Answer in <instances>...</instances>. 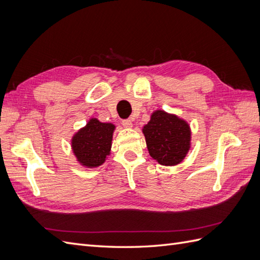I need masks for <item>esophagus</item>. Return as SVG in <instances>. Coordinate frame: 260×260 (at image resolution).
<instances>
[{
    "instance_id": "1",
    "label": "esophagus",
    "mask_w": 260,
    "mask_h": 260,
    "mask_svg": "<svg viewBox=\"0 0 260 260\" xmlns=\"http://www.w3.org/2000/svg\"><path fill=\"white\" fill-rule=\"evenodd\" d=\"M122 125L124 128H132L133 127V123H132V121L130 120V119H124V120H122Z\"/></svg>"
}]
</instances>
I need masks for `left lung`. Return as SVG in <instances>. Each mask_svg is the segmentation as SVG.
Returning <instances> with one entry per match:
<instances>
[{
	"label": "left lung",
	"mask_w": 260,
	"mask_h": 260,
	"mask_svg": "<svg viewBox=\"0 0 260 260\" xmlns=\"http://www.w3.org/2000/svg\"><path fill=\"white\" fill-rule=\"evenodd\" d=\"M148 153L162 166H176L191 147V129L177 115L155 111L142 129Z\"/></svg>",
	"instance_id": "1"
}]
</instances>
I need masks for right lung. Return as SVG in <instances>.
Returning a JSON list of instances; mask_svg holds the SVG:
<instances>
[{"instance_id":"right-lung-1","label":"right lung","mask_w":260,"mask_h":260,"mask_svg":"<svg viewBox=\"0 0 260 260\" xmlns=\"http://www.w3.org/2000/svg\"><path fill=\"white\" fill-rule=\"evenodd\" d=\"M114 130L115 124L91 118L72 139L77 161L86 168H95L104 164L111 154Z\"/></svg>"}]
</instances>
